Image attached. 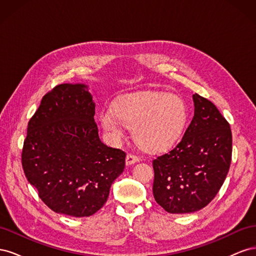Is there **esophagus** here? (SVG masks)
<instances>
[{
  "label": "esophagus",
  "mask_w": 256,
  "mask_h": 256,
  "mask_svg": "<svg viewBox=\"0 0 256 256\" xmlns=\"http://www.w3.org/2000/svg\"><path fill=\"white\" fill-rule=\"evenodd\" d=\"M140 161V158H138V156H136V154H128L127 157H126V164L130 166V164H136V162Z\"/></svg>",
  "instance_id": "esophagus-1"
}]
</instances>
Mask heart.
Here are the masks:
<instances>
[{
	"label": "heart",
	"instance_id": "heart-1",
	"mask_svg": "<svg viewBox=\"0 0 256 256\" xmlns=\"http://www.w3.org/2000/svg\"><path fill=\"white\" fill-rule=\"evenodd\" d=\"M104 130L115 142L134 127V140L145 150L162 152L180 140L188 120V108L177 95L146 92L124 97L114 104V112L100 115Z\"/></svg>",
	"mask_w": 256,
	"mask_h": 256
}]
</instances>
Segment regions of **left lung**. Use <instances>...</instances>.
I'll return each mask as SVG.
<instances>
[{"instance_id":"left-lung-1","label":"left lung","mask_w":256,"mask_h":256,"mask_svg":"<svg viewBox=\"0 0 256 256\" xmlns=\"http://www.w3.org/2000/svg\"><path fill=\"white\" fill-rule=\"evenodd\" d=\"M194 116L174 148L152 160L156 202L170 214H190L212 202L232 160L230 124L208 99L193 95Z\"/></svg>"}]
</instances>
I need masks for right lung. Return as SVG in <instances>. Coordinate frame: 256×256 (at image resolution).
<instances>
[{"instance_id":"obj_1","label":"right lung","mask_w":256,"mask_h":256,"mask_svg":"<svg viewBox=\"0 0 256 256\" xmlns=\"http://www.w3.org/2000/svg\"><path fill=\"white\" fill-rule=\"evenodd\" d=\"M88 85L64 83L46 94L28 124L22 168L51 210L90 216L106 202L126 152L100 141Z\"/></svg>"}]
</instances>
